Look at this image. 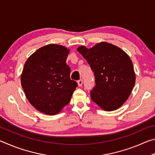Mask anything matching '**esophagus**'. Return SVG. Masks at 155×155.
I'll list each match as a JSON object with an SVG mask.
<instances>
[{"label":"esophagus","instance_id":"obj_1","mask_svg":"<svg viewBox=\"0 0 155 155\" xmlns=\"http://www.w3.org/2000/svg\"><path fill=\"white\" fill-rule=\"evenodd\" d=\"M77 83H78V87H81V86H82V85H83V80H82V79L78 80Z\"/></svg>","mask_w":155,"mask_h":155}]
</instances>
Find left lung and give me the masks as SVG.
I'll list each match as a JSON object with an SVG mask.
<instances>
[{"instance_id": "8db88e82", "label": "left lung", "mask_w": 155, "mask_h": 155, "mask_svg": "<svg viewBox=\"0 0 155 155\" xmlns=\"http://www.w3.org/2000/svg\"><path fill=\"white\" fill-rule=\"evenodd\" d=\"M77 51L86 59L95 76L96 86L90 91L91 100L106 111L120 108L135 83L129 56L119 47L105 41L91 48L79 46Z\"/></svg>"}]
</instances>
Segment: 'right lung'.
<instances>
[{
	"label": "right lung",
	"instance_id": "obj_1",
	"mask_svg": "<svg viewBox=\"0 0 155 155\" xmlns=\"http://www.w3.org/2000/svg\"><path fill=\"white\" fill-rule=\"evenodd\" d=\"M70 50L51 44L33 53L26 61L21 85L29 103L39 111L55 115L69 103L77 83L70 79L66 64Z\"/></svg>",
	"mask_w": 155,
	"mask_h": 155
}]
</instances>
